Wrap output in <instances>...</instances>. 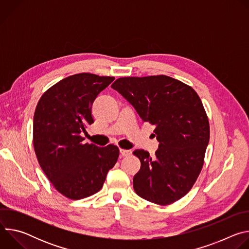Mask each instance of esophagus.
Segmentation results:
<instances>
[{
  "instance_id": "esophagus-1",
  "label": "esophagus",
  "mask_w": 249,
  "mask_h": 249,
  "mask_svg": "<svg viewBox=\"0 0 249 249\" xmlns=\"http://www.w3.org/2000/svg\"><path fill=\"white\" fill-rule=\"evenodd\" d=\"M132 154V151L131 150H124V149H120V155L122 157H127V156H130Z\"/></svg>"
}]
</instances>
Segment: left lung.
<instances>
[{
	"label": "left lung",
	"instance_id": "8db88e82",
	"mask_svg": "<svg viewBox=\"0 0 249 249\" xmlns=\"http://www.w3.org/2000/svg\"><path fill=\"white\" fill-rule=\"evenodd\" d=\"M117 90L141 119L155 125L160 142L156 157L135 150L141 168L133 178L135 192L159 205L185 196L203 167L210 139L208 117L196 91L167 76L129 77L116 80Z\"/></svg>",
	"mask_w": 249,
	"mask_h": 249
}]
</instances>
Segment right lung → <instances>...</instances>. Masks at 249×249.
<instances>
[{"instance_id": "right-lung-1", "label": "right lung", "mask_w": 249, "mask_h": 249, "mask_svg": "<svg viewBox=\"0 0 249 249\" xmlns=\"http://www.w3.org/2000/svg\"><path fill=\"white\" fill-rule=\"evenodd\" d=\"M113 81V77L89 73L70 76L50 88L35 109V155L53 186L70 199L98 192L118 160L116 146L83 144L81 136L93 123L94 99Z\"/></svg>"}]
</instances>
